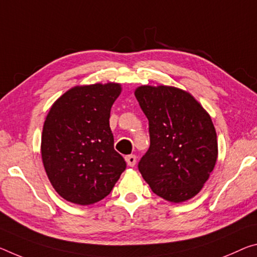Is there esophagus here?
<instances>
[{
  "instance_id": "esophagus-1",
  "label": "esophagus",
  "mask_w": 257,
  "mask_h": 257,
  "mask_svg": "<svg viewBox=\"0 0 257 257\" xmlns=\"http://www.w3.org/2000/svg\"><path fill=\"white\" fill-rule=\"evenodd\" d=\"M136 160H137V158H136V156H134V154H132V156L125 157V161H127V165L129 167L135 166L136 165Z\"/></svg>"
}]
</instances>
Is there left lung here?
I'll list each match as a JSON object with an SVG mask.
<instances>
[{
  "instance_id": "left-lung-1",
  "label": "left lung",
  "mask_w": 257,
  "mask_h": 257,
  "mask_svg": "<svg viewBox=\"0 0 257 257\" xmlns=\"http://www.w3.org/2000/svg\"><path fill=\"white\" fill-rule=\"evenodd\" d=\"M135 96L150 134V148L138 170L159 197L189 200L216 164L217 137L210 116L190 93L174 87L142 85Z\"/></svg>"
}]
</instances>
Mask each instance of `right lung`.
Here are the masks:
<instances>
[{
	"label": "right lung",
	"instance_id": "obj_1",
	"mask_svg": "<svg viewBox=\"0 0 257 257\" xmlns=\"http://www.w3.org/2000/svg\"><path fill=\"white\" fill-rule=\"evenodd\" d=\"M117 83L75 87L56 100L44 122L41 154L54 189L65 200L91 205L104 199L127 164L114 150L111 107Z\"/></svg>",
	"mask_w": 257,
	"mask_h": 257
}]
</instances>
